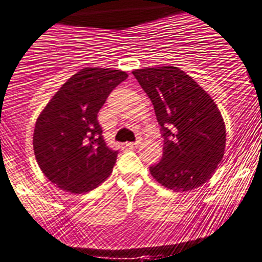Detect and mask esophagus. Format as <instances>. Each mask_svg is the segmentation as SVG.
<instances>
[{"label":"esophagus","mask_w":262,"mask_h":262,"mask_svg":"<svg viewBox=\"0 0 262 262\" xmlns=\"http://www.w3.org/2000/svg\"><path fill=\"white\" fill-rule=\"evenodd\" d=\"M139 141H137V142H128L126 143V147H129V148H136V147H138L139 146Z\"/></svg>","instance_id":"obj_1"}]
</instances>
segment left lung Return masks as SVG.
<instances>
[{
	"mask_svg": "<svg viewBox=\"0 0 262 262\" xmlns=\"http://www.w3.org/2000/svg\"><path fill=\"white\" fill-rule=\"evenodd\" d=\"M133 75L152 102L164 138L163 158L150 167L151 176L173 191L203 186L216 172L226 145L217 104L177 67H146Z\"/></svg>",
	"mask_w": 262,
	"mask_h": 262,
	"instance_id": "left-lung-1",
	"label": "left lung"
}]
</instances>
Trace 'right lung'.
Returning a JSON list of instances; mask_svg holds the SVG:
<instances>
[{"label": "right lung", "instance_id": "right-lung-1", "mask_svg": "<svg viewBox=\"0 0 262 262\" xmlns=\"http://www.w3.org/2000/svg\"><path fill=\"white\" fill-rule=\"evenodd\" d=\"M128 75L88 67L68 79L37 117L33 150L43 174L72 194L92 191L112 172L117 151L104 142L98 112Z\"/></svg>", "mask_w": 262, "mask_h": 262}]
</instances>
